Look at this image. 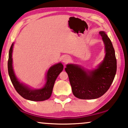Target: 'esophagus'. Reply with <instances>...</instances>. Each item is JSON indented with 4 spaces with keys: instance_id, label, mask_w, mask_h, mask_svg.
Masks as SVG:
<instances>
[{
    "instance_id": "esophagus-1",
    "label": "esophagus",
    "mask_w": 128,
    "mask_h": 128,
    "mask_svg": "<svg viewBox=\"0 0 128 128\" xmlns=\"http://www.w3.org/2000/svg\"><path fill=\"white\" fill-rule=\"evenodd\" d=\"M62 61L64 64H67V63L69 61V56H65L62 58Z\"/></svg>"
}]
</instances>
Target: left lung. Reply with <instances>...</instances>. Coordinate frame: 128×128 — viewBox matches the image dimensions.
I'll list each match as a JSON object with an SVG mask.
<instances>
[{
	"label": "left lung",
	"instance_id": "left-lung-1",
	"mask_svg": "<svg viewBox=\"0 0 128 128\" xmlns=\"http://www.w3.org/2000/svg\"><path fill=\"white\" fill-rule=\"evenodd\" d=\"M105 46L106 54L97 69L88 71L74 64L66 65L73 94L80 99H94L102 96L109 89L116 72V59L110 40L104 32H100Z\"/></svg>",
	"mask_w": 128,
	"mask_h": 128
}]
</instances>
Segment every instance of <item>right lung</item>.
I'll return each mask as SVG.
<instances>
[{"label": "right lung", "mask_w": 128, "mask_h": 128, "mask_svg": "<svg viewBox=\"0 0 128 128\" xmlns=\"http://www.w3.org/2000/svg\"><path fill=\"white\" fill-rule=\"evenodd\" d=\"M13 44L11 45L9 52V59L8 62V73L14 89L21 96L28 100L32 101H43L47 100L52 94L53 88L56 78L64 69V66L61 63L54 64L50 68L46 75V83L43 88L33 90L27 86L22 84L18 80L14 74L12 66V50Z\"/></svg>", "instance_id": "obj_1"}]
</instances>
